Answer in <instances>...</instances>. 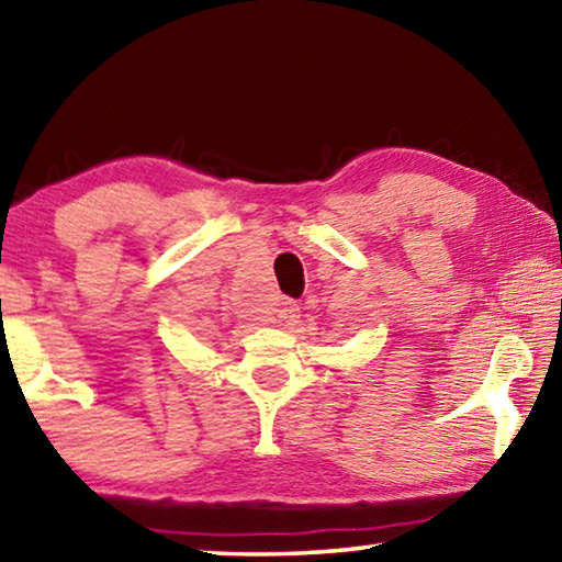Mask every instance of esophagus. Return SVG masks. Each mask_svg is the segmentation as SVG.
Wrapping results in <instances>:
<instances>
[{
    "instance_id": "esophagus-1",
    "label": "esophagus",
    "mask_w": 562,
    "mask_h": 562,
    "mask_svg": "<svg viewBox=\"0 0 562 562\" xmlns=\"http://www.w3.org/2000/svg\"><path fill=\"white\" fill-rule=\"evenodd\" d=\"M297 312H300L297 304H294L292 300H284V302L280 304V310H278V317H280V319H294V317H300Z\"/></svg>"
}]
</instances>
